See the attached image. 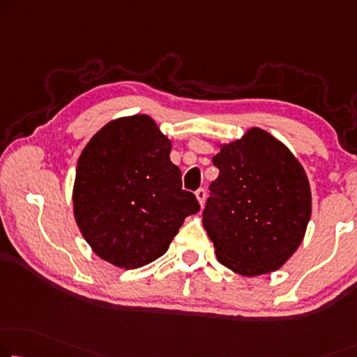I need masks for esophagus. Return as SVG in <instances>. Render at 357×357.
Masks as SVG:
<instances>
[{"label":"esophagus","mask_w":357,"mask_h":357,"mask_svg":"<svg viewBox=\"0 0 357 357\" xmlns=\"http://www.w3.org/2000/svg\"><path fill=\"white\" fill-rule=\"evenodd\" d=\"M195 197H197V200H199V204H200V206L205 204V197H206V192H205V189H197L195 190Z\"/></svg>","instance_id":"obj_1"}]
</instances>
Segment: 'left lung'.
<instances>
[{
	"instance_id": "8db88e82",
	"label": "left lung",
	"mask_w": 357,
	"mask_h": 357,
	"mask_svg": "<svg viewBox=\"0 0 357 357\" xmlns=\"http://www.w3.org/2000/svg\"><path fill=\"white\" fill-rule=\"evenodd\" d=\"M204 227L218 261L253 278L278 271L296 252L311 218L305 168L261 128L220 144Z\"/></svg>"
}]
</instances>
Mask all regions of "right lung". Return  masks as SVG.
I'll return each instance as SVG.
<instances>
[{"label": "right lung", "instance_id": "right-lung-1", "mask_svg": "<svg viewBox=\"0 0 357 357\" xmlns=\"http://www.w3.org/2000/svg\"><path fill=\"white\" fill-rule=\"evenodd\" d=\"M172 141L149 115L112 120L84 146L73 184V215L93 252L136 269L167 252L200 210L169 160Z\"/></svg>", "mask_w": 357, "mask_h": 357}]
</instances>
